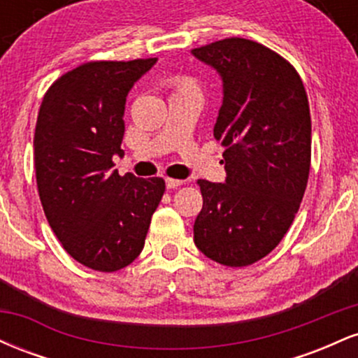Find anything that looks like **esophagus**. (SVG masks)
<instances>
[{
    "label": "esophagus",
    "instance_id": "1",
    "mask_svg": "<svg viewBox=\"0 0 358 358\" xmlns=\"http://www.w3.org/2000/svg\"><path fill=\"white\" fill-rule=\"evenodd\" d=\"M165 182H166V188H170V190H175V188L182 187L183 185L182 180H175V178H166Z\"/></svg>",
    "mask_w": 358,
    "mask_h": 358
}]
</instances>
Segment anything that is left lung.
<instances>
[{
  "instance_id": "1",
  "label": "left lung",
  "mask_w": 358,
  "mask_h": 358,
  "mask_svg": "<svg viewBox=\"0 0 358 358\" xmlns=\"http://www.w3.org/2000/svg\"><path fill=\"white\" fill-rule=\"evenodd\" d=\"M222 77L213 136L222 141L225 183L199 180L203 207L193 241L207 257L244 268L266 257L293 224L311 163V117L296 69L252 40L193 48Z\"/></svg>"
}]
</instances>
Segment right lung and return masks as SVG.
I'll return each mask as SVG.
<instances>
[{
    "label": "right lung",
    "mask_w": 358,
    "mask_h": 358,
    "mask_svg": "<svg viewBox=\"0 0 358 358\" xmlns=\"http://www.w3.org/2000/svg\"><path fill=\"white\" fill-rule=\"evenodd\" d=\"M156 59L87 62L45 92L35 127L40 202L53 234L80 264L114 273L141 254L165 180L121 176L126 96Z\"/></svg>",
    "instance_id": "add662e5"
}]
</instances>
